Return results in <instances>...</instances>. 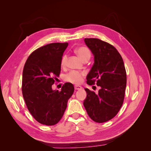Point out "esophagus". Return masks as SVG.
I'll list each match as a JSON object with an SVG mask.
<instances>
[{"label": "esophagus", "mask_w": 151, "mask_h": 151, "mask_svg": "<svg viewBox=\"0 0 151 151\" xmlns=\"http://www.w3.org/2000/svg\"><path fill=\"white\" fill-rule=\"evenodd\" d=\"M82 88L81 87V86H78V85H75V89H76V90H81Z\"/></svg>", "instance_id": "obj_1"}]
</instances>
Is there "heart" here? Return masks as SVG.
<instances>
[{"instance_id":"1","label":"heart","mask_w":151,"mask_h":151,"mask_svg":"<svg viewBox=\"0 0 151 151\" xmlns=\"http://www.w3.org/2000/svg\"><path fill=\"white\" fill-rule=\"evenodd\" d=\"M75 52L77 55L81 58V59L83 61L89 60L91 57V52L88 48L86 47H80L76 48L75 49ZM68 56L67 54H64L61 60V65L62 66L65 65L67 63ZM85 75L84 72H79L76 70H72L69 72L65 76V80L69 82L73 83V84H80L82 81V78Z\"/></svg>"}]
</instances>
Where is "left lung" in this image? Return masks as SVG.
<instances>
[{
	"label": "left lung",
	"mask_w": 151,
	"mask_h": 151,
	"mask_svg": "<svg viewBox=\"0 0 151 151\" xmlns=\"http://www.w3.org/2000/svg\"><path fill=\"white\" fill-rule=\"evenodd\" d=\"M85 43L94 56V64L87 75V84L100 86L99 93L85 88L84 101L91 119L104 123L114 118L123 103L127 73L123 58L115 48L97 38H85Z\"/></svg>",
	"instance_id": "obj_1"
}]
</instances>
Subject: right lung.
Segmentation results:
<instances>
[{"label":"right lung","mask_w":151,"mask_h":151,"mask_svg":"<svg viewBox=\"0 0 151 151\" xmlns=\"http://www.w3.org/2000/svg\"><path fill=\"white\" fill-rule=\"evenodd\" d=\"M67 46V43H53L38 48L28 56L22 71V93L28 110L37 122L48 126L62 119L75 89L69 82L60 91L52 89Z\"/></svg>","instance_id":"right-lung-1"}]
</instances>
